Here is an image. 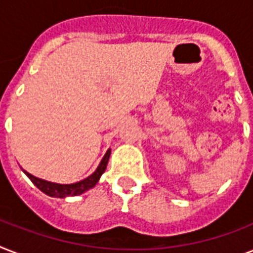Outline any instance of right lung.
Masks as SVG:
<instances>
[{"label":"right lung","mask_w":253,"mask_h":253,"mask_svg":"<svg viewBox=\"0 0 253 253\" xmlns=\"http://www.w3.org/2000/svg\"><path fill=\"white\" fill-rule=\"evenodd\" d=\"M110 154H111V150L109 148L94 172L91 173L89 177H86V178H84V180L79 181V182H75V184H56V182H49V181L38 178V177L33 176L31 173L26 172V170H23V172L26 173V176L29 177L30 180L33 181V184L35 185L39 190L45 193L47 196L56 197V198H65V197L79 196V194H83V193L89 190V189L94 188L95 184L99 181V177L102 176V173L105 172V169H106L107 162H109V158H110Z\"/></svg>","instance_id":"obj_1"}]
</instances>
